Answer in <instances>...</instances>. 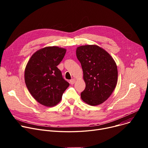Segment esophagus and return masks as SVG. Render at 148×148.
<instances>
[{
    "label": "esophagus",
    "mask_w": 148,
    "mask_h": 148,
    "mask_svg": "<svg viewBox=\"0 0 148 148\" xmlns=\"http://www.w3.org/2000/svg\"><path fill=\"white\" fill-rule=\"evenodd\" d=\"M70 84H74L75 83V79H72V80H70Z\"/></svg>",
    "instance_id": "34e87169"
}]
</instances>
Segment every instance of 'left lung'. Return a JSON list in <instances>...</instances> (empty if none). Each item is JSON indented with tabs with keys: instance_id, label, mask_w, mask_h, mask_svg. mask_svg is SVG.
<instances>
[{
	"instance_id": "left-lung-1",
	"label": "left lung",
	"mask_w": 148,
	"mask_h": 148,
	"mask_svg": "<svg viewBox=\"0 0 148 148\" xmlns=\"http://www.w3.org/2000/svg\"><path fill=\"white\" fill-rule=\"evenodd\" d=\"M80 61L86 83L81 98L90 106H98L110 97L118 82L117 65L110 54L97 45L78 47Z\"/></svg>"
}]
</instances>
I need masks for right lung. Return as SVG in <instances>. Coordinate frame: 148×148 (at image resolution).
Here are the masks:
<instances>
[{"label": "right lung", "mask_w": 148, "mask_h": 148, "mask_svg": "<svg viewBox=\"0 0 148 148\" xmlns=\"http://www.w3.org/2000/svg\"><path fill=\"white\" fill-rule=\"evenodd\" d=\"M66 51L57 46L45 47L34 53L26 66L25 80L27 89L36 101L44 106L57 105L69 86L57 67Z\"/></svg>", "instance_id": "add662e5"}]
</instances>
